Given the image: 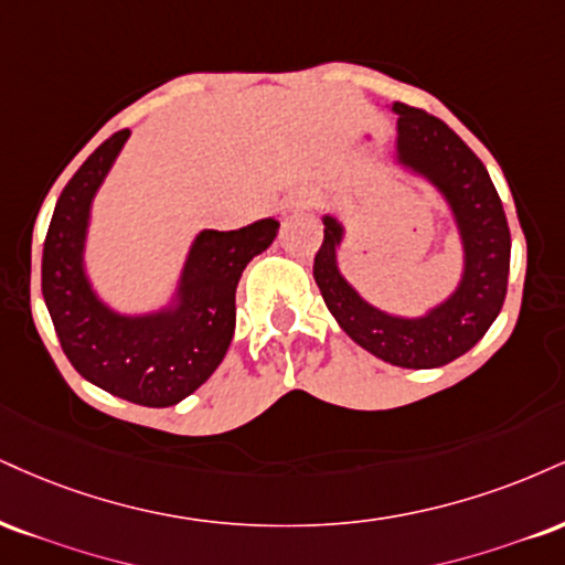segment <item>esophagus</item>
<instances>
[{"instance_id": "esophagus-1", "label": "esophagus", "mask_w": 565, "mask_h": 565, "mask_svg": "<svg viewBox=\"0 0 565 565\" xmlns=\"http://www.w3.org/2000/svg\"><path fill=\"white\" fill-rule=\"evenodd\" d=\"M312 207V196L310 194H291L287 200L281 202V217H291L297 213H302V210H310Z\"/></svg>"}]
</instances>
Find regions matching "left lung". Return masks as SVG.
I'll return each mask as SVG.
<instances>
[{"mask_svg":"<svg viewBox=\"0 0 565 565\" xmlns=\"http://www.w3.org/2000/svg\"><path fill=\"white\" fill-rule=\"evenodd\" d=\"M397 115L392 168L426 181L441 196L460 244V276L452 291L418 316H399L365 300L339 268L348 226L326 213L323 244L312 276L344 334L384 363L439 369L466 355L500 316L511 270V231L487 168L445 120L394 102Z\"/></svg>","mask_w":565,"mask_h":565,"instance_id":"1","label":"left lung"}]
</instances>
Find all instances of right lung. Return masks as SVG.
Segmentation results:
<instances>
[{
    "instance_id": "1",
    "label": "right lung",
    "mask_w": 565,
    "mask_h": 565,
    "mask_svg": "<svg viewBox=\"0 0 565 565\" xmlns=\"http://www.w3.org/2000/svg\"><path fill=\"white\" fill-rule=\"evenodd\" d=\"M131 131L88 154L60 194L46 231L42 291L67 360L86 382L147 407L200 390L226 358L236 326V284L278 234L276 217L236 231L202 228L189 244L171 295L149 310H118L88 274L94 200Z\"/></svg>"
}]
</instances>
